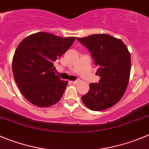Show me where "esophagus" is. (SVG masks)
Returning <instances> with one entry per match:
<instances>
[{
    "label": "esophagus",
    "instance_id": "1",
    "mask_svg": "<svg viewBox=\"0 0 149 149\" xmlns=\"http://www.w3.org/2000/svg\"><path fill=\"white\" fill-rule=\"evenodd\" d=\"M71 82H72L73 84H77V83H78V80H74V81H71Z\"/></svg>",
    "mask_w": 149,
    "mask_h": 149
}]
</instances>
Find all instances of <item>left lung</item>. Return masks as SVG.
Wrapping results in <instances>:
<instances>
[{"label": "left lung", "mask_w": 149, "mask_h": 149, "mask_svg": "<svg viewBox=\"0 0 149 149\" xmlns=\"http://www.w3.org/2000/svg\"><path fill=\"white\" fill-rule=\"evenodd\" d=\"M77 40L89 49L96 66L98 83H91L81 100L91 110L101 111L118 102L128 86L131 56L125 44L108 34H93Z\"/></svg>", "instance_id": "left-lung-1"}]
</instances>
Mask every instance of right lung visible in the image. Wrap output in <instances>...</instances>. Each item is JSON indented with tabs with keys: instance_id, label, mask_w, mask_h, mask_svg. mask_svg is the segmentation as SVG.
Segmentation results:
<instances>
[{
	"instance_id": "1",
	"label": "right lung",
	"mask_w": 149,
	"mask_h": 149,
	"mask_svg": "<svg viewBox=\"0 0 149 149\" xmlns=\"http://www.w3.org/2000/svg\"><path fill=\"white\" fill-rule=\"evenodd\" d=\"M75 39L39 32L19 44L12 59V72L18 88L28 102L39 107H48L60 101L68 81L61 80L52 72L53 63Z\"/></svg>"
}]
</instances>
